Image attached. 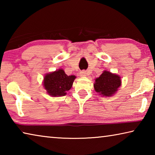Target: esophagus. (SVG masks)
<instances>
[{
	"label": "esophagus",
	"instance_id": "34e87169",
	"mask_svg": "<svg viewBox=\"0 0 155 155\" xmlns=\"http://www.w3.org/2000/svg\"><path fill=\"white\" fill-rule=\"evenodd\" d=\"M86 74H87V72H86L85 70H82V71H81L80 72L81 77H85Z\"/></svg>",
	"mask_w": 155,
	"mask_h": 155
}]
</instances>
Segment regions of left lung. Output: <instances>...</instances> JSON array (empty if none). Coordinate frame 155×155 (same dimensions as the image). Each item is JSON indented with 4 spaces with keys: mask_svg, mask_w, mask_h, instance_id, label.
<instances>
[{
    "mask_svg": "<svg viewBox=\"0 0 155 155\" xmlns=\"http://www.w3.org/2000/svg\"><path fill=\"white\" fill-rule=\"evenodd\" d=\"M121 79L119 75L104 71L98 78H96L94 84V90L99 95L103 96H111L118 90L121 85Z\"/></svg>",
    "mask_w": 155,
    "mask_h": 155,
    "instance_id": "left-lung-1",
    "label": "left lung"
}]
</instances>
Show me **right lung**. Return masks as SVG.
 Segmentation results:
<instances>
[{
    "mask_svg": "<svg viewBox=\"0 0 155 155\" xmlns=\"http://www.w3.org/2000/svg\"><path fill=\"white\" fill-rule=\"evenodd\" d=\"M75 78V76H68L64 70L59 69L45 75L43 85L49 95L63 96L71 89Z\"/></svg>",
    "mask_w": 155,
    "mask_h": 155,
    "instance_id": "obj_1",
    "label": "right lung"
}]
</instances>
